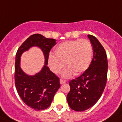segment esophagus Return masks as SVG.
<instances>
[{
  "label": "esophagus",
  "instance_id": "1",
  "mask_svg": "<svg viewBox=\"0 0 122 122\" xmlns=\"http://www.w3.org/2000/svg\"><path fill=\"white\" fill-rule=\"evenodd\" d=\"M60 84H63V83H66V80H63V79H60Z\"/></svg>",
  "mask_w": 122,
  "mask_h": 122
}]
</instances>
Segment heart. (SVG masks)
<instances>
[{
    "instance_id": "obj_1",
    "label": "heart",
    "mask_w": 122,
    "mask_h": 122,
    "mask_svg": "<svg viewBox=\"0 0 122 122\" xmlns=\"http://www.w3.org/2000/svg\"><path fill=\"white\" fill-rule=\"evenodd\" d=\"M54 54L49 58V65L52 72L59 73L65 66L68 68L62 73L64 77H71L73 73L79 75L86 71L92 60L93 49L86 39L63 42L55 47Z\"/></svg>"
}]
</instances>
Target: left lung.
Here are the masks:
<instances>
[{"label": "left lung", "instance_id": "obj_1", "mask_svg": "<svg viewBox=\"0 0 122 122\" xmlns=\"http://www.w3.org/2000/svg\"><path fill=\"white\" fill-rule=\"evenodd\" d=\"M93 50V59L88 69L80 77L70 80L67 96L68 105L77 112L93 106L102 96L107 79L108 61L106 52L98 39L88 35Z\"/></svg>", "mask_w": 122, "mask_h": 122}]
</instances>
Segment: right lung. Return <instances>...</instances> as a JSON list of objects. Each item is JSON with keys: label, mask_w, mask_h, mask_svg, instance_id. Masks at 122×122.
<instances>
[{"label": "right lung", "mask_w": 122, "mask_h": 122, "mask_svg": "<svg viewBox=\"0 0 122 122\" xmlns=\"http://www.w3.org/2000/svg\"><path fill=\"white\" fill-rule=\"evenodd\" d=\"M56 44V40L47 39L41 34L32 35L20 46L15 56V85L17 93L24 103L36 110L49 107L55 93L60 88V80L47 67L49 52ZM32 46L39 47L44 53L45 65L41 72L29 76L20 68L21 54Z\"/></svg>", "instance_id": "add662e5"}]
</instances>
